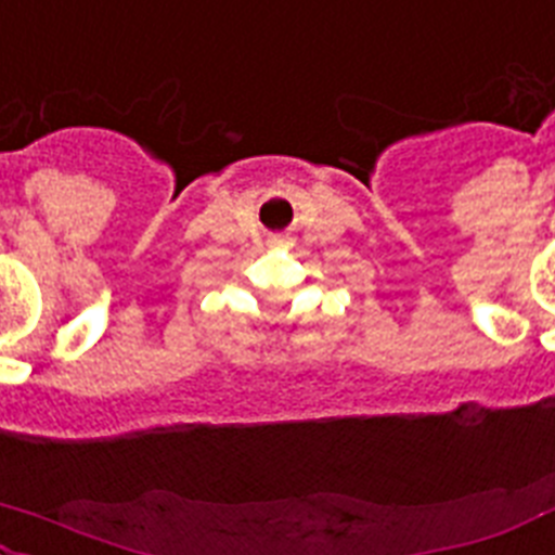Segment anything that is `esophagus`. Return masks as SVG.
Instances as JSON below:
<instances>
[{
  "label": "esophagus",
  "instance_id": "1",
  "mask_svg": "<svg viewBox=\"0 0 555 555\" xmlns=\"http://www.w3.org/2000/svg\"><path fill=\"white\" fill-rule=\"evenodd\" d=\"M285 242H287V238H282V236L270 238V245H285Z\"/></svg>",
  "mask_w": 555,
  "mask_h": 555
}]
</instances>
